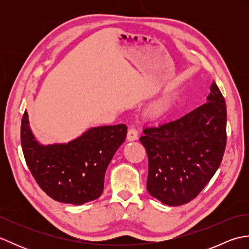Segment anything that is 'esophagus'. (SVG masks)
Masks as SVG:
<instances>
[{
	"instance_id": "34e87169",
	"label": "esophagus",
	"mask_w": 249,
	"mask_h": 249,
	"mask_svg": "<svg viewBox=\"0 0 249 249\" xmlns=\"http://www.w3.org/2000/svg\"><path fill=\"white\" fill-rule=\"evenodd\" d=\"M138 139V130L136 129L135 126H131L128 129L127 133V140L128 141H135Z\"/></svg>"
}]
</instances>
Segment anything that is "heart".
Returning a JSON list of instances; mask_svg holds the SVG:
<instances>
[{
    "label": "heart",
    "mask_w": 249,
    "mask_h": 249,
    "mask_svg": "<svg viewBox=\"0 0 249 249\" xmlns=\"http://www.w3.org/2000/svg\"><path fill=\"white\" fill-rule=\"evenodd\" d=\"M163 108H165V105H162V104H158V105L154 106V107L152 108V110H151V113H152V114H158V113H160L161 111L163 110Z\"/></svg>",
    "instance_id": "heart-1"
}]
</instances>
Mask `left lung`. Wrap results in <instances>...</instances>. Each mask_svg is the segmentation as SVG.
I'll return each instance as SVG.
<instances>
[{"label": "left lung", "instance_id": "8db88e82", "mask_svg": "<svg viewBox=\"0 0 249 249\" xmlns=\"http://www.w3.org/2000/svg\"><path fill=\"white\" fill-rule=\"evenodd\" d=\"M206 103L174 121L143 129L149 158L146 188L163 204L195 199L217 171L226 149L227 109L213 81Z\"/></svg>", "mask_w": 249, "mask_h": 249}]
</instances>
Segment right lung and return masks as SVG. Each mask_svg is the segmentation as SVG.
<instances>
[{"mask_svg":"<svg viewBox=\"0 0 249 249\" xmlns=\"http://www.w3.org/2000/svg\"><path fill=\"white\" fill-rule=\"evenodd\" d=\"M127 135V126H98L62 144H39L29 125L21 121V145L32 176L55 201L80 205L100 197L105 173Z\"/></svg>","mask_w":249,"mask_h":249,"instance_id":"obj_1","label":"right lung"}]
</instances>
